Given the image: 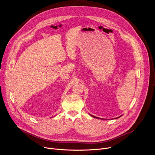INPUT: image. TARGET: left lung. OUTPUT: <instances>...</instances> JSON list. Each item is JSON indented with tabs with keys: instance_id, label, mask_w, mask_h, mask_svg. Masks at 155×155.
I'll use <instances>...</instances> for the list:
<instances>
[{
	"instance_id": "left-lung-1",
	"label": "left lung",
	"mask_w": 155,
	"mask_h": 155,
	"mask_svg": "<svg viewBox=\"0 0 155 155\" xmlns=\"http://www.w3.org/2000/svg\"><path fill=\"white\" fill-rule=\"evenodd\" d=\"M92 117H93V118H97V119H102V118H98V117H94V116H93V115H90ZM120 117H121V116H120ZM120 117H118V118H120Z\"/></svg>"
}]
</instances>
